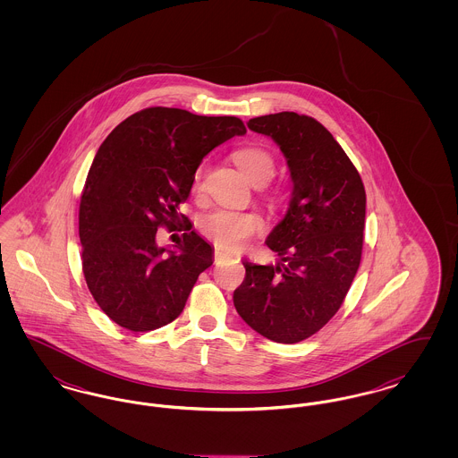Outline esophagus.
Instances as JSON below:
<instances>
[{
    "label": "esophagus",
    "instance_id": "1",
    "mask_svg": "<svg viewBox=\"0 0 458 458\" xmlns=\"http://www.w3.org/2000/svg\"><path fill=\"white\" fill-rule=\"evenodd\" d=\"M226 259H230V256H228L226 252H223V250H219V249L215 250V262H216V264H219V262L226 261Z\"/></svg>",
    "mask_w": 458,
    "mask_h": 458
}]
</instances>
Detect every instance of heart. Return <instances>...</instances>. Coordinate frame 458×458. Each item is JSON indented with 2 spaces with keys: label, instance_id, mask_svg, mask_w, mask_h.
<instances>
[{
  "label": "heart",
  "instance_id": "obj_1",
  "mask_svg": "<svg viewBox=\"0 0 458 458\" xmlns=\"http://www.w3.org/2000/svg\"><path fill=\"white\" fill-rule=\"evenodd\" d=\"M242 174L247 180L259 187L266 185L275 174L273 156L261 148H243L233 154ZM202 172L196 174V187L200 183ZM262 228V219L256 213L249 211H233L226 208H216L204 213L199 218V230L204 237L213 240L221 249L237 250L254 237Z\"/></svg>",
  "mask_w": 458,
  "mask_h": 458
}]
</instances>
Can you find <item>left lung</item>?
I'll return each mask as SVG.
<instances>
[{
    "label": "left lung",
    "mask_w": 458,
    "mask_h": 458,
    "mask_svg": "<svg viewBox=\"0 0 458 458\" xmlns=\"http://www.w3.org/2000/svg\"><path fill=\"white\" fill-rule=\"evenodd\" d=\"M280 148L292 180L284 219L266 245L278 261L243 259L240 318L264 338L297 344L336 314L360 264L366 191L349 156L314 118L293 111L247 122Z\"/></svg>",
    "instance_id": "8db88e82"
}]
</instances>
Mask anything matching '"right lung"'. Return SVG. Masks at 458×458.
Segmentation results:
<instances>
[{
    "instance_id": "1",
    "label": "right lung",
    "mask_w": 458,
    "mask_h": 458,
    "mask_svg": "<svg viewBox=\"0 0 458 458\" xmlns=\"http://www.w3.org/2000/svg\"><path fill=\"white\" fill-rule=\"evenodd\" d=\"M245 131L237 116L157 106L133 113L99 146L81 199L79 237L89 290L118 327L153 331L182 314L215 247L191 223L183 240L159 247L157 228L176 226L202 159Z\"/></svg>"
}]
</instances>
